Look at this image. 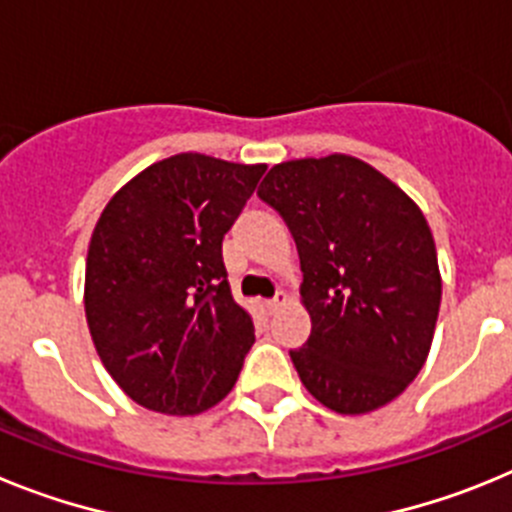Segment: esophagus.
<instances>
[{"label":"esophagus","mask_w":512,"mask_h":512,"mask_svg":"<svg viewBox=\"0 0 512 512\" xmlns=\"http://www.w3.org/2000/svg\"><path fill=\"white\" fill-rule=\"evenodd\" d=\"M282 305H287V295H284V292H277L271 300H266V310L269 312H277Z\"/></svg>","instance_id":"1"}]
</instances>
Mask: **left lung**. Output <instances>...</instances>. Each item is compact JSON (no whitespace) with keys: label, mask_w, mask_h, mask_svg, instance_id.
Returning <instances> with one entry per match:
<instances>
[{"label":"left lung","mask_w":512,"mask_h":512,"mask_svg":"<svg viewBox=\"0 0 512 512\" xmlns=\"http://www.w3.org/2000/svg\"><path fill=\"white\" fill-rule=\"evenodd\" d=\"M259 197L282 215L300 253L312 330L289 356L307 392L341 415L395 400L423 369L441 305L423 212L343 153L274 166Z\"/></svg>","instance_id":"left-lung-1"}]
</instances>
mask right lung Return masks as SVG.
I'll return each mask as SVG.
<instances>
[{
    "mask_svg": "<svg viewBox=\"0 0 512 512\" xmlns=\"http://www.w3.org/2000/svg\"><path fill=\"white\" fill-rule=\"evenodd\" d=\"M264 171L179 153L104 207L87 256V323L104 369L143 408L194 415L233 390L253 320L230 292L223 238Z\"/></svg>",
    "mask_w": 512,
    "mask_h": 512,
    "instance_id": "right-lung-1",
    "label": "right lung"
}]
</instances>
